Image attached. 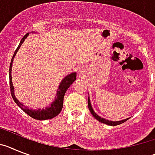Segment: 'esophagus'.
Listing matches in <instances>:
<instances>
[{
	"instance_id": "esophagus-1",
	"label": "esophagus",
	"mask_w": 155,
	"mask_h": 155,
	"mask_svg": "<svg viewBox=\"0 0 155 155\" xmlns=\"http://www.w3.org/2000/svg\"><path fill=\"white\" fill-rule=\"evenodd\" d=\"M79 74H80V73H79Z\"/></svg>"
}]
</instances>
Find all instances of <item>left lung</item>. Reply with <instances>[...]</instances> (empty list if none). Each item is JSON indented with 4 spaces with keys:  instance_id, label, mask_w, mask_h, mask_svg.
I'll use <instances>...</instances> for the list:
<instances>
[{
    "instance_id": "8db88e82",
    "label": "left lung",
    "mask_w": 155,
    "mask_h": 155,
    "mask_svg": "<svg viewBox=\"0 0 155 155\" xmlns=\"http://www.w3.org/2000/svg\"><path fill=\"white\" fill-rule=\"evenodd\" d=\"M88 107H89V110L91 111V113L92 114L94 118H96L97 120L99 121L100 122H102V123H104V124H107V125H109V126H118V125H120L123 122H125L126 121H127L129 118H126L124 120H122V121H117V122H113V121H109V120H107L105 118H103L101 117H100L99 115H97L96 113L94 112V111L93 110V107L91 106V101H90V97H88Z\"/></svg>"
}]
</instances>
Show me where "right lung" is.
<instances>
[{
	"mask_svg": "<svg viewBox=\"0 0 155 155\" xmlns=\"http://www.w3.org/2000/svg\"><path fill=\"white\" fill-rule=\"evenodd\" d=\"M28 36H29V33H26V34L22 37V39H21V41H20L19 44H18V48H17V49H16L15 51L14 55H13L12 58V61H11L10 68H9V81H10L11 94H12V97L14 101L18 104V107H19L24 112L26 113V114L29 115L30 117L35 118V119H37V120L51 119V118H54L55 116H57L59 113L61 112L63 107V100H64V94H65V92H66L67 90L68 89V87L72 85V83L76 79V72H72V73L69 74V75L65 76V77L62 79V81L61 82L58 88L57 94H56V97H55L54 101L51 104V105H50L49 107H47L45 109H40H40L34 110L30 109V108L27 107L26 106H24L21 102L18 101L17 100V98L15 96L14 87H13L12 80V68L13 59H14L16 53H17V51H18V49H19V48L21 47V44H22V43L25 41V39L27 38Z\"/></svg>",
	"mask_w": 155,
	"mask_h": 155,
	"instance_id": "obj_1",
	"label": "right lung"
}]
</instances>
